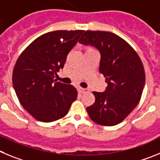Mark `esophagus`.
<instances>
[{
  "mask_svg": "<svg viewBox=\"0 0 160 160\" xmlns=\"http://www.w3.org/2000/svg\"><path fill=\"white\" fill-rule=\"evenodd\" d=\"M78 92L80 93H84V92H87V89L83 88H81V87H79L78 88Z\"/></svg>",
  "mask_w": 160,
  "mask_h": 160,
  "instance_id": "34e87169",
  "label": "esophagus"
}]
</instances>
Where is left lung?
Masks as SVG:
<instances>
[{
	"mask_svg": "<svg viewBox=\"0 0 160 160\" xmlns=\"http://www.w3.org/2000/svg\"><path fill=\"white\" fill-rule=\"evenodd\" d=\"M79 42L99 50L100 72L108 83L103 92H93L96 100L87 108L89 117L103 126L121 123L140 100L145 84L143 63L128 43L110 32L86 31Z\"/></svg>",
	"mask_w": 160,
	"mask_h": 160,
	"instance_id": "left-lung-1",
	"label": "left lung"
}]
</instances>
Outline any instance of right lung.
<instances>
[{
    "instance_id": "obj_1",
    "label": "right lung",
    "mask_w": 160,
    "mask_h": 160,
    "mask_svg": "<svg viewBox=\"0 0 160 160\" xmlns=\"http://www.w3.org/2000/svg\"><path fill=\"white\" fill-rule=\"evenodd\" d=\"M83 32L58 30L43 34L17 59L12 72L16 94L23 108L39 121L61 119L77 100L76 88L57 82L55 77Z\"/></svg>"
}]
</instances>
